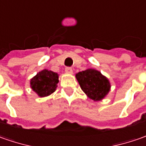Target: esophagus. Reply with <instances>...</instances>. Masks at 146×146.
<instances>
[{
    "instance_id": "1",
    "label": "esophagus",
    "mask_w": 146,
    "mask_h": 146,
    "mask_svg": "<svg viewBox=\"0 0 146 146\" xmlns=\"http://www.w3.org/2000/svg\"><path fill=\"white\" fill-rule=\"evenodd\" d=\"M65 71H66V73H67V74H72V73H73V70H72V68H71V67H69V66L66 67Z\"/></svg>"
}]
</instances>
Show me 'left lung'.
I'll return each instance as SVG.
<instances>
[{
	"mask_svg": "<svg viewBox=\"0 0 146 146\" xmlns=\"http://www.w3.org/2000/svg\"><path fill=\"white\" fill-rule=\"evenodd\" d=\"M81 89L94 101L104 99L110 91L111 85L107 78L95 69H88L75 75Z\"/></svg>",
	"mask_w": 146,
	"mask_h": 146,
	"instance_id": "8db88e82",
	"label": "left lung"
}]
</instances>
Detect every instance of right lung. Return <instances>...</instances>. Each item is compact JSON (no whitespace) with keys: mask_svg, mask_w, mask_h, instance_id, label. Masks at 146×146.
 Segmentation results:
<instances>
[{"mask_svg":"<svg viewBox=\"0 0 146 146\" xmlns=\"http://www.w3.org/2000/svg\"><path fill=\"white\" fill-rule=\"evenodd\" d=\"M58 83V75L44 69L30 80V87L40 97H45L54 92Z\"/></svg>","mask_w":146,"mask_h":146,"instance_id":"right-lung-1","label":"right lung"}]
</instances>
